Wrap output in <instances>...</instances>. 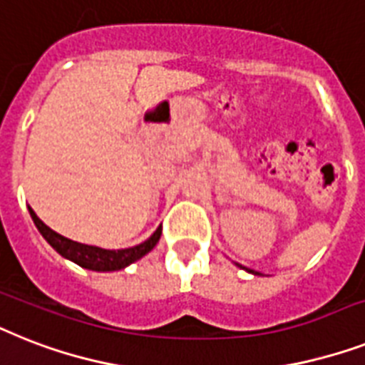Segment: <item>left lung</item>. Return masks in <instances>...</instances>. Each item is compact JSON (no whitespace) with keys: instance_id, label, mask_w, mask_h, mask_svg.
I'll list each match as a JSON object with an SVG mask.
<instances>
[{"instance_id":"left-lung-1","label":"left lung","mask_w":365,"mask_h":365,"mask_svg":"<svg viewBox=\"0 0 365 365\" xmlns=\"http://www.w3.org/2000/svg\"><path fill=\"white\" fill-rule=\"evenodd\" d=\"M244 269H247V268H244ZM247 272H251V274H255V275L259 274V272H255V269H247Z\"/></svg>"}]
</instances>
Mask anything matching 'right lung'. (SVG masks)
Listing matches in <instances>:
<instances>
[{
  "mask_svg": "<svg viewBox=\"0 0 365 365\" xmlns=\"http://www.w3.org/2000/svg\"><path fill=\"white\" fill-rule=\"evenodd\" d=\"M29 215L34 219L35 227L38 232L43 234V238L48 242L61 257L73 260L75 264L82 266V268L93 269V272H115V269H123L125 266L133 264L138 259H142L144 255L150 253L157 245L159 238H161V227L142 244L135 245V247H127V250H103V247H96V245H86L73 242V240L65 238L61 234L54 232V230L46 227V225L37 217V213L29 208Z\"/></svg>",
  "mask_w": 365,
  "mask_h": 365,
  "instance_id": "add662e5",
  "label": "right lung"
}]
</instances>
